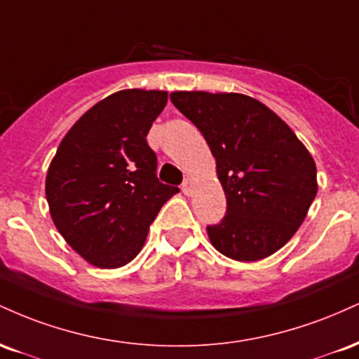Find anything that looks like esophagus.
Wrapping results in <instances>:
<instances>
[{"label":"esophagus","mask_w":359,"mask_h":359,"mask_svg":"<svg viewBox=\"0 0 359 359\" xmlns=\"http://www.w3.org/2000/svg\"><path fill=\"white\" fill-rule=\"evenodd\" d=\"M182 192L185 194V196H192L194 192V180L192 179H185L184 184H182Z\"/></svg>","instance_id":"esophagus-1"}]
</instances>
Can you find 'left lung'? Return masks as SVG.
I'll list each match as a JSON object with an SVG mask.
<instances>
[{
	"instance_id": "obj_1",
	"label": "left lung",
	"mask_w": 359,
	"mask_h": 359,
	"mask_svg": "<svg viewBox=\"0 0 359 359\" xmlns=\"http://www.w3.org/2000/svg\"><path fill=\"white\" fill-rule=\"evenodd\" d=\"M170 101L211 148L224 189L226 216L208 226L224 257L257 262L282 248L317 194L312 155L283 119L238 93L177 90Z\"/></svg>"
}]
</instances>
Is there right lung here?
I'll use <instances>...</instances> for the list:
<instances>
[{"label": "right lung", "instance_id": "1", "mask_svg": "<svg viewBox=\"0 0 359 359\" xmlns=\"http://www.w3.org/2000/svg\"><path fill=\"white\" fill-rule=\"evenodd\" d=\"M165 104V90H118L86 111L57 148L45 180L52 221L90 265L130 263L162 205L179 192L158 180L147 143Z\"/></svg>", "mask_w": 359, "mask_h": 359}]
</instances>
